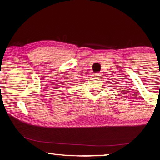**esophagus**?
<instances>
[{"label":"esophagus","mask_w":160,"mask_h":160,"mask_svg":"<svg viewBox=\"0 0 160 160\" xmlns=\"http://www.w3.org/2000/svg\"><path fill=\"white\" fill-rule=\"evenodd\" d=\"M101 73H99V72H96V73H94L93 74V76L95 78H100L101 77Z\"/></svg>","instance_id":"esophagus-1"}]
</instances>
